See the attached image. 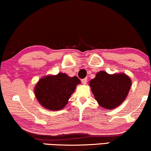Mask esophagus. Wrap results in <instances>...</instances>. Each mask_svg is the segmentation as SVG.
I'll return each mask as SVG.
<instances>
[{
    "mask_svg": "<svg viewBox=\"0 0 151 151\" xmlns=\"http://www.w3.org/2000/svg\"><path fill=\"white\" fill-rule=\"evenodd\" d=\"M81 82L83 85H86L87 83V82H88V78H83V79L81 80Z\"/></svg>",
    "mask_w": 151,
    "mask_h": 151,
    "instance_id": "obj_1",
    "label": "esophagus"
}]
</instances>
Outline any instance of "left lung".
Returning a JSON list of instances; mask_svg holds the SVG:
<instances>
[{
  "instance_id": "left-lung-1",
  "label": "left lung",
  "mask_w": 151,
  "mask_h": 151,
  "mask_svg": "<svg viewBox=\"0 0 151 151\" xmlns=\"http://www.w3.org/2000/svg\"><path fill=\"white\" fill-rule=\"evenodd\" d=\"M91 90L99 105L113 109L126 99L131 86V80L124 73L109 75L100 71L90 81Z\"/></svg>"
}]
</instances>
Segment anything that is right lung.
Wrapping results in <instances>:
<instances>
[{"label": "right lung", "instance_id": "obj_1", "mask_svg": "<svg viewBox=\"0 0 151 151\" xmlns=\"http://www.w3.org/2000/svg\"><path fill=\"white\" fill-rule=\"evenodd\" d=\"M81 83L76 76L70 77L66 74L48 75L41 78L34 89L35 97L40 105L52 111L62 109Z\"/></svg>", "mask_w": 151, "mask_h": 151}]
</instances>
